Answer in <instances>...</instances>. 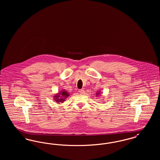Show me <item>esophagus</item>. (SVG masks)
Returning <instances> with one entry per match:
<instances>
[{"mask_svg":"<svg viewBox=\"0 0 160 160\" xmlns=\"http://www.w3.org/2000/svg\"><path fill=\"white\" fill-rule=\"evenodd\" d=\"M78 92L82 94V93H83L84 92V91L83 89H80V90H78Z\"/></svg>","mask_w":160,"mask_h":160,"instance_id":"34e87169","label":"esophagus"}]
</instances>
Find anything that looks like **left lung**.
I'll return each mask as SVG.
<instances>
[{
    "instance_id": "obj_1",
    "label": "left lung",
    "mask_w": 160,
    "mask_h": 160,
    "mask_svg": "<svg viewBox=\"0 0 160 160\" xmlns=\"http://www.w3.org/2000/svg\"><path fill=\"white\" fill-rule=\"evenodd\" d=\"M101 92H100V91H97L96 93L97 96H99V95H101Z\"/></svg>"
}]
</instances>
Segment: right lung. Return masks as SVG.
Wrapping results in <instances>:
<instances>
[{
	"label": "right lung",
	"instance_id": "obj_1",
	"mask_svg": "<svg viewBox=\"0 0 160 160\" xmlns=\"http://www.w3.org/2000/svg\"><path fill=\"white\" fill-rule=\"evenodd\" d=\"M69 96V94L68 92L63 89L62 91L59 92L53 95V98L56 102H63L65 101V99L67 98Z\"/></svg>",
	"mask_w": 160,
	"mask_h": 160
}]
</instances>
